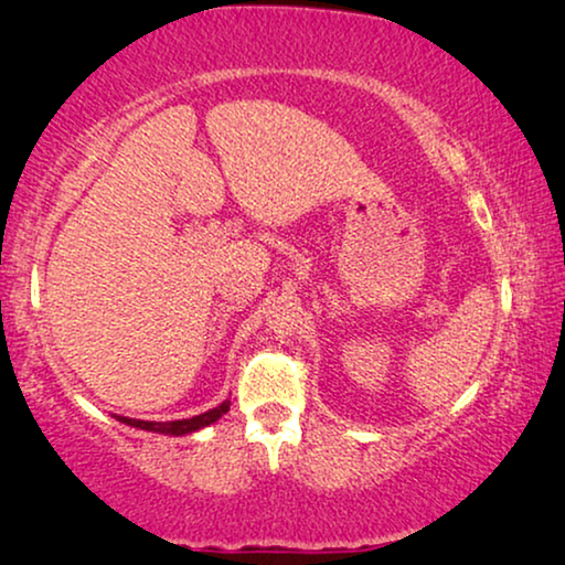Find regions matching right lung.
<instances>
[{"instance_id":"1","label":"right lung","mask_w":565,"mask_h":565,"mask_svg":"<svg viewBox=\"0 0 565 565\" xmlns=\"http://www.w3.org/2000/svg\"><path fill=\"white\" fill-rule=\"evenodd\" d=\"M231 401H223L221 406L211 408V412L205 414H198L192 416V419H177V422H141V419H128V416H120L122 424H130V427H138V429H146V431H161V435H190V431H198L207 427V424L218 422L223 414L228 412Z\"/></svg>"}]
</instances>
